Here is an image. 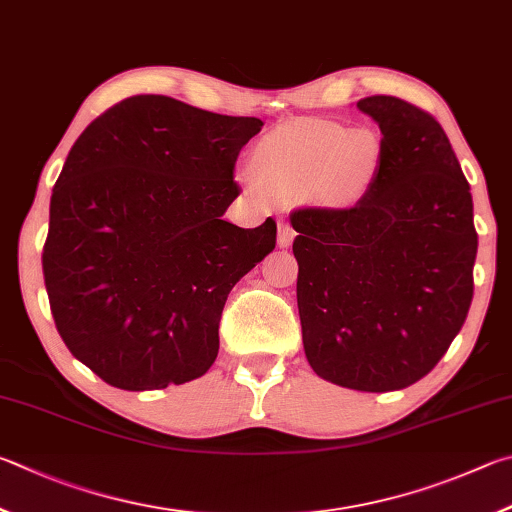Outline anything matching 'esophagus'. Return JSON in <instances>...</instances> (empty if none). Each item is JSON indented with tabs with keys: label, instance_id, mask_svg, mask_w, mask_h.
<instances>
[{
	"label": "esophagus",
	"instance_id": "34e87169",
	"mask_svg": "<svg viewBox=\"0 0 512 512\" xmlns=\"http://www.w3.org/2000/svg\"><path fill=\"white\" fill-rule=\"evenodd\" d=\"M294 236H297V233H294L292 224L288 220H279V247H290Z\"/></svg>",
	"mask_w": 512,
	"mask_h": 512
}]
</instances>
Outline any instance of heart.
<instances>
[{
	"label": "heart",
	"instance_id": "1",
	"mask_svg": "<svg viewBox=\"0 0 512 512\" xmlns=\"http://www.w3.org/2000/svg\"><path fill=\"white\" fill-rule=\"evenodd\" d=\"M254 170L281 200L351 206L371 191L384 164V143L373 128L335 121L283 125L254 148Z\"/></svg>",
	"mask_w": 512,
	"mask_h": 512
}]
</instances>
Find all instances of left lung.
Wrapping results in <instances>:
<instances>
[{"instance_id": "1", "label": "left lung", "mask_w": 512, "mask_h": 512, "mask_svg": "<svg viewBox=\"0 0 512 512\" xmlns=\"http://www.w3.org/2000/svg\"><path fill=\"white\" fill-rule=\"evenodd\" d=\"M357 107L380 125V175L348 209L292 211V251L312 371L384 393L425 378L459 335L479 238L470 184L441 123L396 96Z\"/></svg>"}]
</instances>
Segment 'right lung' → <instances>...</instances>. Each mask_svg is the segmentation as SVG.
<instances>
[{"label":"right lung","mask_w":512,"mask_h":512,"mask_svg":"<svg viewBox=\"0 0 512 512\" xmlns=\"http://www.w3.org/2000/svg\"><path fill=\"white\" fill-rule=\"evenodd\" d=\"M254 116L139 94L71 146L53 186L42 272L71 355L125 391L184 384L211 369L229 292L276 247V222L222 220Z\"/></svg>","instance_id":"add662e5"}]
</instances>
